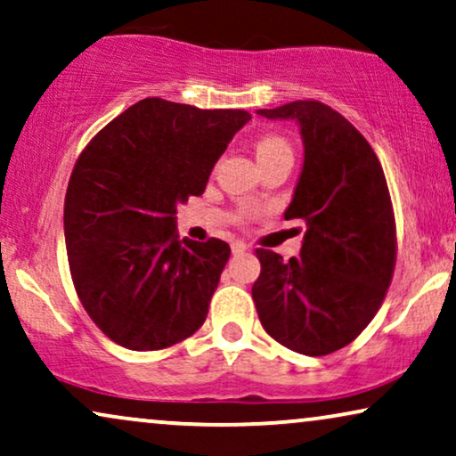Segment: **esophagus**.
<instances>
[{"label":"esophagus","mask_w":456,"mask_h":456,"mask_svg":"<svg viewBox=\"0 0 456 456\" xmlns=\"http://www.w3.org/2000/svg\"><path fill=\"white\" fill-rule=\"evenodd\" d=\"M232 250L235 252V254H240V252H246L248 250V244L244 240H235L233 244H232Z\"/></svg>","instance_id":"esophagus-1"}]
</instances>
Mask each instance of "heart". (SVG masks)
I'll return each instance as SVG.
<instances>
[{"instance_id": "obj_1", "label": "heart", "mask_w": 456, "mask_h": 456, "mask_svg": "<svg viewBox=\"0 0 456 456\" xmlns=\"http://www.w3.org/2000/svg\"><path fill=\"white\" fill-rule=\"evenodd\" d=\"M254 148H256V158H258L260 167L266 165V162L279 160V158H289L291 160V154H294V151H291L289 142L281 135H263ZM254 215H256V212H254L252 208H246L244 206V208H235L232 216H233V221L246 224L252 221Z\"/></svg>"}]
</instances>
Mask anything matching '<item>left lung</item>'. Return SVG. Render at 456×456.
Returning a JSON list of instances; mask_svg holds the SVG:
<instances>
[{"instance_id":"1","label":"left lung","mask_w":456,"mask_h":456,"mask_svg":"<svg viewBox=\"0 0 456 456\" xmlns=\"http://www.w3.org/2000/svg\"><path fill=\"white\" fill-rule=\"evenodd\" d=\"M294 118L305 167L285 218L306 223L300 256L258 248L252 298L265 331L306 356L331 354L371 323L396 266V221L379 158L365 137L323 102L258 110Z\"/></svg>"}]
</instances>
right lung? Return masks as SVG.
Wrapping results in <instances>:
<instances>
[{"label": "right lung", "mask_w": 456, "mask_h": 456, "mask_svg": "<svg viewBox=\"0 0 456 456\" xmlns=\"http://www.w3.org/2000/svg\"><path fill=\"white\" fill-rule=\"evenodd\" d=\"M246 110L145 97L85 145L64 200L69 269L106 338L162 350L196 333L232 248L179 240L177 204L202 196Z\"/></svg>", "instance_id": "right-lung-1"}]
</instances>
